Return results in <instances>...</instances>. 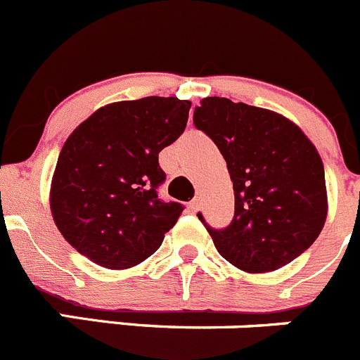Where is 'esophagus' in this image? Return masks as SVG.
I'll return each instance as SVG.
<instances>
[{"label":"esophagus","instance_id":"obj_1","mask_svg":"<svg viewBox=\"0 0 360 360\" xmlns=\"http://www.w3.org/2000/svg\"><path fill=\"white\" fill-rule=\"evenodd\" d=\"M200 204H202V202H200L199 197H195V199H193L190 204H188V207H190L191 213H197V211L200 210Z\"/></svg>","mask_w":360,"mask_h":360}]
</instances>
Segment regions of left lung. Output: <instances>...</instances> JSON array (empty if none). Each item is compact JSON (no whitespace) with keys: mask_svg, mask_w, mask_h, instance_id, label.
I'll list each match as a JSON object with an SVG mask.
<instances>
[{"mask_svg":"<svg viewBox=\"0 0 360 360\" xmlns=\"http://www.w3.org/2000/svg\"><path fill=\"white\" fill-rule=\"evenodd\" d=\"M193 124L217 143L234 188L226 229L204 221L220 256L248 274L291 263L320 236L327 220L323 161L304 131L270 110L206 97Z\"/></svg>","mask_w":360,"mask_h":360,"instance_id":"obj_1","label":"left lung"}]
</instances>
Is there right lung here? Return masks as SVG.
Masks as SVG:
<instances>
[{
    "instance_id": "1",
    "label": "right lung",
    "mask_w": 360,
    "mask_h": 360,
    "mask_svg": "<svg viewBox=\"0 0 360 360\" xmlns=\"http://www.w3.org/2000/svg\"><path fill=\"white\" fill-rule=\"evenodd\" d=\"M190 101L142 97L106 104L70 133L51 181L53 220L79 254L110 270L160 248L183 204L158 199V154L184 131Z\"/></svg>"
}]
</instances>
